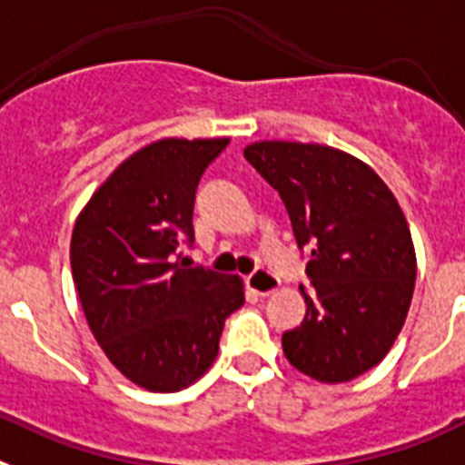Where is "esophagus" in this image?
I'll return each mask as SVG.
<instances>
[{"label":"esophagus","mask_w":465,"mask_h":465,"mask_svg":"<svg viewBox=\"0 0 465 465\" xmlns=\"http://www.w3.org/2000/svg\"><path fill=\"white\" fill-rule=\"evenodd\" d=\"M245 282H248V288L255 294H260V297H269V294L278 290V278L273 276L272 272H266V269H255Z\"/></svg>","instance_id":"esophagus-1"}]
</instances>
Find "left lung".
I'll use <instances>...</instances> for the list:
<instances>
[{
	"mask_svg": "<svg viewBox=\"0 0 465 465\" xmlns=\"http://www.w3.org/2000/svg\"><path fill=\"white\" fill-rule=\"evenodd\" d=\"M248 163L278 192L306 262V316L285 358L325 383L351 381L389 353L410 311L417 257L401 205L362 161L325 144L255 143Z\"/></svg>",
	"mask_w": 465,
	"mask_h": 465,
	"instance_id": "1",
	"label": "left lung"
}]
</instances>
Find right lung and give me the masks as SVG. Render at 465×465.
I'll return each instance as SVG.
<instances>
[{
    "mask_svg": "<svg viewBox=\"0 0 465 465\" xmlns=\"http://www.w3.org/2000/svg\"><path fill=\"white\" fill-rule=\"evenodd\" d=\"M229 144L159 140L93 193L72 233V276L88 328L112 365L171 393L213 365L224 321L245 302L238 276L189 266L201 175Z\"/></svg>",
    "mask_w": 465,
    "mask_h": 465,
    "instance_id": "right-lung-1",
    "label": "right lung"
}]
</instances>
